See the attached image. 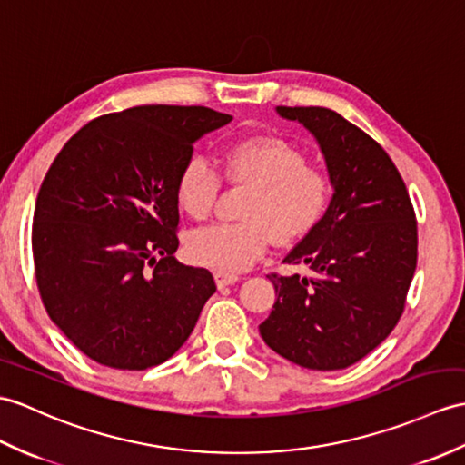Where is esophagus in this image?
Instances as JSON below:
<instances>
[{
    "mask_svg": "<svg viewBox=\"0 0 465 465\" xmlns=\"http://www.w3.org/2000/svg\"><path fill=\"white\" fill-rule=\"evenodd\" d=\"M235 282H240V277L237 275L215 272V283H218V287H228V285H233Z\"/></svg>",
    "mask_w": 465,
    "mask_h": 465,
    "instance_id": "1",
    "label": "esophagus"
}]
</instances>
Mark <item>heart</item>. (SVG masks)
<instances>
[{"label": "heart", "instance_id": "b5f03b06", "mask_svg": "<svg viewBox=\"0 0 465 465\" xmlns=\"http://www.w3.org/2000/svg\"><path fill=\"white\" fill-rule=\"evenodd\" d=\"M223 174L237 186L252 188L243 223H213L192 232L188 253L196 263L223 273H240L259 262L272 245L295 242L321 222L331 200L325 170L307 164L303 150L279 136H250L233 143L222 156ZM222 178L208 160L190 158L176 180V200L193 220H206L218 202Z\"/></svg>", "mask_w": 465, "mask_h": 465}]
</instances>
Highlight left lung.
I'll list each match as a JSON object with an SVG mask.
<instances>
[{
	"label": "left lung",
	"instance_id": "left-lung-1",
	"mask_svg": "<svg viewBox=\"0 0 465 465\" xmlns=\"http://www.w3.org/2000/svg\"><path fill=\"white\" fill-rule=\"evenodd\" d=\"M277 113L317 138L334 193L283 259L312 275H267L277 301L259 332L303 369L341 371L379 347L402 315L418 259L416 213L394 162L359 126L325 106Z\"/></svg>",
	"mask_w": 465,
	"mask_h": 465
}]
</instances>
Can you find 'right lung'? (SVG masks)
Instances as JSON below:
<instances>
[{"label":"right lung","instance_id":"1","mask_svg":"<svg viewBox=\"0 0 465 465\" xmlns=\"http://www.w3.org/2000/svg\"><path fill=\"white\" fill-rule=\"evenodd\" d=\"M208 106L146 104L86 123L43 180L31 230L51 321L94 362L146 371L168 361L215 293L182 265L176 180L193 143L228 124Z\"/></svg>","mask_w":465,"mask_h":465}]
</instances>
